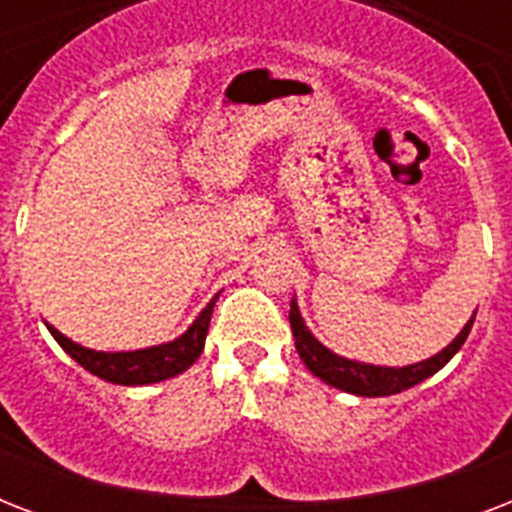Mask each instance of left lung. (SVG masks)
Masks as SVG:
<instances>
[{"label": "left lung", "instance_id": "1", "mask_svg": "<svg viewBox=\"0 0 512 512\" xmlns=\"http://www.w3.org/2000/svg\"><path fill=\"white\" fill-rule=\"evenodd\" d=\"M473 321H476V311H473L468 324L460 329V335L454 337L444 350H438L436 356L406 366H380L356 361V358H345L335 353V350H329L324 342L313 337L311 329L305 327L300 305L292 300V308H289V324H292V335H295V348L300 358H303V364L311 369V374H316L321 382H327L332 388L366 398L393 396V393L409 390L414 385H420L422 380L433 377L465 345L470 329H473Z\"/></svg>", "mask_w": 512, "mask_h": 512}]
</instances>
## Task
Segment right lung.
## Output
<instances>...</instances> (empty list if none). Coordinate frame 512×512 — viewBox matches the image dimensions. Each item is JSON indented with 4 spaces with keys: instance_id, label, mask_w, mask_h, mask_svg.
Segmentation results:
<instances>
[{
    "instance_id": "1",
    "label": "right lung",
    "mask_w": 512,
    "mask_h": 512,
    "mask_svg": "<svg viewBox=\"0 0 512 512\" xmlns=\"http://www.w3.org/2000/svg\"><path fill=\"white\" fill-rule=\"evenodd\" d=\"M217 295L207 303V308L193 319V324L185 329L183 335L175 337L162 345H151V348L138 350H92L84 348L71 337L47 324L50 335L58 340V345L66 350L68 356L74 358L76 364L84 366L87 372L100 377V380L114 382V385H154V382L170 380L183 374L188 366L201 356L204 340H207L209 319H212V308H215Z\"/></svg>"
}]
</instances>
